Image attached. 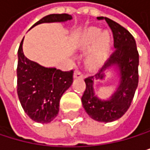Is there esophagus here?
I'll return each instance as SVG.
<instances>
[{
    "label": "esophagus",
    "mask_w": 150,
    "mask_h": 150,
    "mask_svg": "<svg viewBox=\"0 0 150 150\" xmlns=\"http://www.w3.org/2000/svg\"><path fill=\"white\" fill-rule=\"evenodd\" d=\"M74 78L83 79V74L82 72H80L79 70H76V72H74Z\"/></svg>",
    "instance_id": "obj_1"
}]
</instances>
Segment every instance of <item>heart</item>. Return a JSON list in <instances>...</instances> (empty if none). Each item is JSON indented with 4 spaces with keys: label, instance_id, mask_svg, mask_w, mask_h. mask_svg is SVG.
I'll return each mask as SVG.
<instances>
[{
    "label": "heart",
    "instance_id": "1",
    "mask_svg": "<svg viewBox=\"0 0 150 150\" xmlns=\"http://www.w3.org/2000/svg\"><path fill=\"white\" fill-rule=\"evenodd\" d=\"M76 43L81 49H87L92 47L86 61L89 65H94L109 48L111 38L107 32H101L100 28L90 27L78 34Z\"/></svg>",
    "mask_w": 150,
    "mask_h": 150
}]
</instances>
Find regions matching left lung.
Wrapping results in <instances>:
<instances>
[{"mask_svg": "<svg viewBox=\"0 0 150 150\" xmlns=\"http://www.w3.org/2000/svg\"><path fill=\"white\" fill-rule=\"evenodd\" d=\"M104 20L112 31L115 50L99 72L84 79L86 87L82 103L85 112L94 120L111 122L128 111L134 97L139 83V52L133 36L125 28L111 19ZM112 66L118 69L120 84L110 99L101 100L94 93L93 83L102 80L104 71Z\"/></svg>", "mask_w": 150, "mask_h": 150, "instance_id": "left-lung-1", "label": "left lung"}]
</instances>
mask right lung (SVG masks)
I'll return each mask as SVG.
<instances>
[{"label": "right lung", "mask_w": 150, "mask_h": 150, "mask_svg": "<svg viewBox=\"0 0 150 150\" xmlns=\"http://www.w3.org/2000/svg\"><path fill=\"white\" fill-rule=\"evenodd\" d=\"M72 20L67 13L50 14L36 22H65ZM24 39V38H23ZM23 39L18 50L17 93L24 112L32 120L48 123L59 112V102L73 83L74 71H61L55 67H45L27 58L22 50Z\"/></svg>", "instance_id": "obj_1"}]
</instances>
